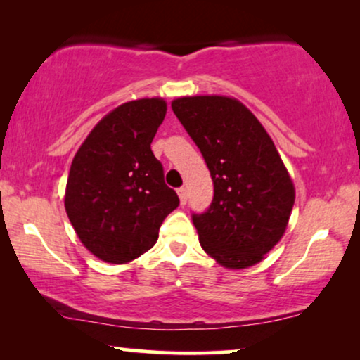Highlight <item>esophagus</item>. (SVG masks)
Listing matches in <instances>:
<instances>
[{
    "label": "esophagus",
    "instance_id": "1",
    "mask_svg": "<svg viewBox=\"0 0 360 360\" xmlns=\"http://www.w3.org/2000/svg\"><path fill=\"white\" fill-rule=\"evenodd\" d=\"M176 193H179V196H180L181 205H185L186 203V198H188V191H186L185 186H180V188L176 190Z\"/></svg>",
    "mask_w": 360,
    "mask_h": 360
}]
</instances>
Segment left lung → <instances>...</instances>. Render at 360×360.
<instances>
[{"instance_id": "8db88e82", "label": "left lung", "mask_w": 360, "mask_h": 360, "mask_svg": "<svg viewBox=\"0 0 360 360\" xmlns=\"http://www.w3.org/2000/svg\"><path fill=\"white\" fill-rule=\"evenodd\" d=\"M208 165L214 193L191 219L201 248L228 269L260 262L282 239L295 186L257 117L234 98L184 96L172 103Z\"/></svg>"}]
</instances>
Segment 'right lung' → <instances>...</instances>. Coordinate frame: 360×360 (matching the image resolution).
I'll return each instance as SVG.
<instances>
[{
  "instance_id": "obj_1",
  "label": "right lung",
  "mask_w": 360,
  "mask_h": 360,
  "mask_svg": "<svg viewBox=\"0 0 360 360\" xmlns=\"http://www.w3.org/2000/svg\"><path fill=\"white\" fill-rule=\"evenodd\" d=\"M167 103L142 98L106 115L73 157L65 190L68 219L98 259L126 264L157 243L180 205L150 149Z\"/></svg>"
}]
</instances>
